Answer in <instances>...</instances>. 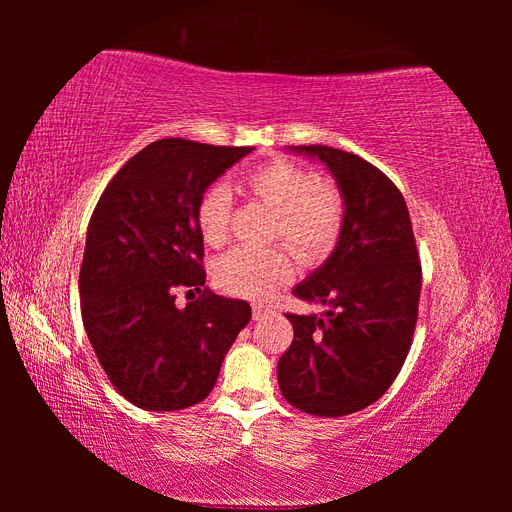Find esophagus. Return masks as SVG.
Masks as SVG:
<instances>
[{"label":"esophagus","mask_w":512,"mask_h":512,"mask_svg":"<svg viewBox=\"0 0 512 512\" xmlns=\"http://www.w3.org/2000/svg\"><path fill=\"white\" fill-rule=\"evenodd\" d=\"M266 312H268V306H264V303H253V319L255 321L266 317Z\"/></svg>","instance_id":"obj_1"}]
</instances>
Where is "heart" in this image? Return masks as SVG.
<instances>
[{
    "label": "heart",
    "mask_w": 512,
    "mask_h": 512,
    "mask_svg": "<svg viewBox=\"0 0 512 512\" xmlns=\"http://www.w3.org/2000/svg\"><path fill=\"white\" fill-rule=\"evenodd\" d=\"M237 189L275 211L270 239H281L303 264H319L339 244L347 220L343 191L306 167L273 158L246 171ZM231 198L220 187L206 189L195 206V224L206 246H222L228 237ZM295 264L286 246L235 248L215 264V281L224 292L250 301H266L288 284Z\"/></svg>",
    "instance_id": "b5f03b06"
}]
</instances>
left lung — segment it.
Returning a JSON list of instances; mask_svg holds the SVG:
<instances>
[{"label":"left lung","instance_id":"left-lung-1","mask_svg":"<svg viewBox=\"0 0 512 512\" xmlns=\"http://www.w3.org/2000/svg\"><path fill=\"white\" fill-rule=\"evenodd\" d=\"M295 149L332 171L347 220L332 257L292 290L328 310L286 314L295 339L277 378L292 407L339 418L372 405L400 374L416 332L422 266L407 202L383 171L334 147Z\"/></svg>","mask_w":512,"mask_h":512}]
</instances>
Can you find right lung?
Segmentation results:
<instances>
[{"instance_id":"1","label":"right lung","mask_w":512,"mask_h":512,"mask_svg":"<svg viewBox=\"0 0 512 512\" xmlns=\"http://www.w3.org/2000/svg\"><path fill=\"white\" fill-rule=\"evenodd\" d=\"M250 151L156 140L118 169L90 217L79 273L83 325L110 383L140 409L202 402L250 321L246 301L204 286L195 224L206 187ZM176 287L201 297L180 311Z\"/></svg>"}]
</instances>
